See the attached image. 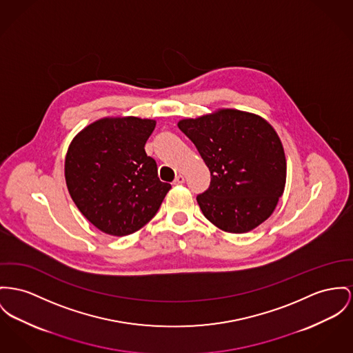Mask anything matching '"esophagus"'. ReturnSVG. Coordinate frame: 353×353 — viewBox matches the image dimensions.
Here are the masks:
<instances>
[{"mask_svg":"<svg viewBox=\"0 0 353 353\" xmlns=\"http://www.w3.org/2000/svg\"><path fill=\"white\" fill-rule=\"evenodd\" d=\"M182 183H185V176L183 175H176V178L174 179V185H182Z\"/></svg>","mask_w":353,"mask_h":353,"instance_id":"esophagus-1","label":"esophagus"}]
</instances>
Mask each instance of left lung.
<instances>
[{"instance_id": "obj_1", "label": "left lung", "mask_w": 353, "mask_h": 353, "mask_svg": "<svg viewBox=\"0 0 353 353\" xmlns=\"http://www.w3.org/2000/svg\"><path fill=\"white\" fill-rule=\"evenodd\" d=\"M178 127L210 170V186L196 196L203 215L235 234L265 222L286 182L285 152L274 128L259 115L230 108L182 119Z\"/></svg>"}]
</instances>
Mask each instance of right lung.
I'll return each instance as SVG.
<instances>
[{"mask_svg":"<svg viewBox=\"0 0 353 353\" xmlns=\"http://www.w3.org/2000/svg\"><path fill=\"white\" fill-rule=\"evenodd\" d=\"M151 119L104 118L81 130L65 157V182L81 214L103 233L132 234L159 210L170 183L144 144Z\"/></svg>","mask_w":353,"mask_h":353,"instance_id":"right-lung-1","label":"right lung"}]
</instances>
